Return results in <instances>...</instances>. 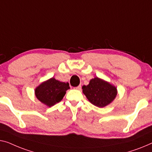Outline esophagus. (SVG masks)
I'll list each match as a JSON object with an SVG mask.
<instances>
[{
    "instance_id": "esophagus-1",
    "label": "esophagus",
    "mask_w": 152,
    "mask_h": 152,
    "mask_svg": "<svg viewBox=\"0 0 152 152\" xmlns=\"http://www.w3.org/2000/svg\"><path fill=\"white\" fill-rule=\"evenodd\" d=\"M75 89H77V90H81V86L80 85H79V86H78V87H75Z\"/></svg>"
}]
</instances>
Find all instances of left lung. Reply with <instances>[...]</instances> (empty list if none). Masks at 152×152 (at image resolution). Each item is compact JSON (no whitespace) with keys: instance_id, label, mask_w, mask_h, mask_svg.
I'll use <instances>...</instances> for the list:
<instances>
[{"instance_id":"1","label":"left lung","mask_w":152,"mask_h":152,"mask_svg":"<svg viewBox=\"0 0 152 152\" xmlns=\"http://www.w3.org/2000/svg\"><path fill=\"white\" fill-rule=\"evenodd\" d=\"M83 93L92 104L103 108L110 104L117 95V87L98 77L90 80L89 85L83 86Z\"/></svg>"}]
</instances>
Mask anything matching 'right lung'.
Returning a JSON list of instances; mask_svg holds the SVG:
<instances>
[{
    "label": "right lung",
    "instance_id": "1",
    "mask_svg": "<svg viewBox=\"0 0 152 152\" xmlns=\"http://www.w3.org/2000/svg\"><path fill=\"white\" fill-rule=\"evenodd\" d=\"M69 89L68 83L61 82L53 77L38 85L35 89V95L42 104L51 107L61 101Z\"/></svg>",
    "mask_w": 152,
    "mask_h": 152
}]
</instances>
